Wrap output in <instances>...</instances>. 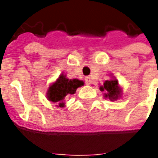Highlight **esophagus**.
Returning <instances> with one entry per match:
<instances>
[{
	"mask_svg": "<svg viewBox=\"0 0 158 158\" xmlns=\"http://www.w3.org/2000/svg\"><path fill=\"white\" fill-rule=\"evenodd\" d=\"M85 82H86L87 84H90V82H92V80H91V78L89 76H86L85 77Z\"/></svg>",
	"mask_w": 158,
	"mask_h": 158,
	"instance_id": "1",
	"label": "esophagus"
}]
</instances>
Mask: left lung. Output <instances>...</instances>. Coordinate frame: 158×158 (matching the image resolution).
<instances>
[{
  "label": "left lung",
  "instance_id": "left-lung-1",
  "mask_svg": "<svg viewBox=\"0 0 158 158\" xmlns=\"http://www.w3.org/2000/svg\"><path fill=\"white\" fill-rule=\"evenodd\" d=\"M101 91H106L105 98H109L111 101L116 100L121 96V89L118 86V80L112 79L110 81H106L104 82V85L99 87Z\"/></svg>",
  "mask_w": 158,
  "mask_h": 158
}]
</instances>
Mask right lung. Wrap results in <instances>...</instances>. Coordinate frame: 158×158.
<instances>
[{"label": "right lung", "instance_id": "obj_1", "mask_svg": "<svg viewBox=\"0 0 158 158\" xmlns=\"http://www.w3.org/2000/svg\"><path fill=\"white\" fill-rule=\"evenodd\" d=\"M84 82L78 79H69L66 75H60L57 80L52 83L47 90L48 100L59 104V107H64L63 100L67 96L76 93V89L83 86Z\"/></svg>", "mask_w": 158, "mask_h": 158}]
</instances>
